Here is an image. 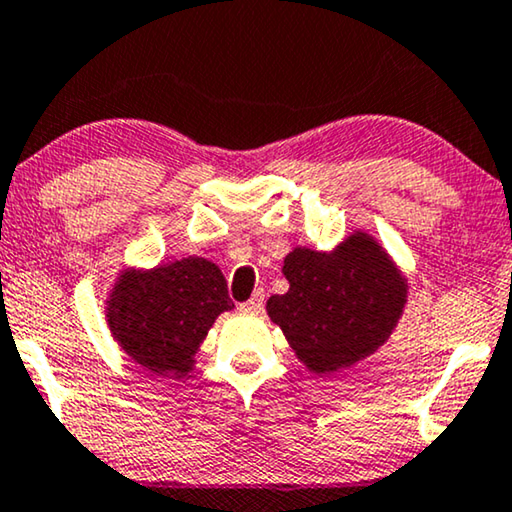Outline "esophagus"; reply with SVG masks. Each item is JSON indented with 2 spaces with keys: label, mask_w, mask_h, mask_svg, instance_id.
Wrapping results in <instances>:
<instances>
[{
  "label": "esophagus",
  "mask_w": 512,
  "mask_h": 512,
  "mask_svg": "<svg viewBox=\"0 0 512 512\" xmlns=\"http://www.w3.org/2000/svg\"><path fill=\"white\" fill-rule=\"evenodd\" d=\"M264 308V292L257 290L253 297H250L246 304H241V311L243 313H259Z\"/></svg>",
  "instance_id": "34e87169"
}]
</instances>
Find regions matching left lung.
Wrapping results in <instances>:
<instances>
[{
  "mask_svg": "<svg viewBox=\"0 0 512 512\" xmlns=\"http://www.w3.org/2000/svg\"><path fill=\"white\" fill-rule=\"evenodd\" d=\"M283 276L290 290L269 297L266 315L315 376L376 355L408 304V276L366 229L331 250L292 248Z\"/></svg>",
  "mask_w": 512,
  "mask_h": 512,
  "instance_id": "1",
  "label": "left lung"
}]
</instances>
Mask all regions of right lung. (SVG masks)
Segmentation results:
<instances>
[{"label": "right lung", "instance_id": "obj_1", "mask_svg": "<svg viewBox=\"0 0 512 512\" xmlns=\"http://www.w3.org/2000/svg\"><path fill=\"white\" fill-rule=\"evenodd\" d=\"M104 308L113 341L132 362L157 376L181 378L194 371L218 315L234 304L220 266L190 255L153 269L125 266Z\"/></svg>", "mask_w": 512, "mask_h": 512}]
</instances>
